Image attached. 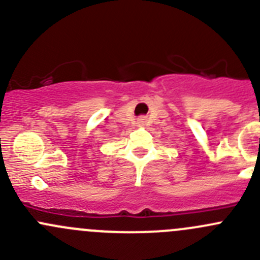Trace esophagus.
Here are the masks:
<instances>
[{
	"label": "esophagus",
	"instance_id": "34e87169",
	"mask_svg": "<svg viewBox=\"0 0 260 260\" xmlns=\"http://www.w3.org/2000/svg\"><path fill=\"white\" fill-rule=\"evenodd\" d=\"M140 122H141V123H143V122H145V118H141V119H140Z\"/></svg>",
	"mask_w": 260,
	"mask_h": 260
}]
</instances>
